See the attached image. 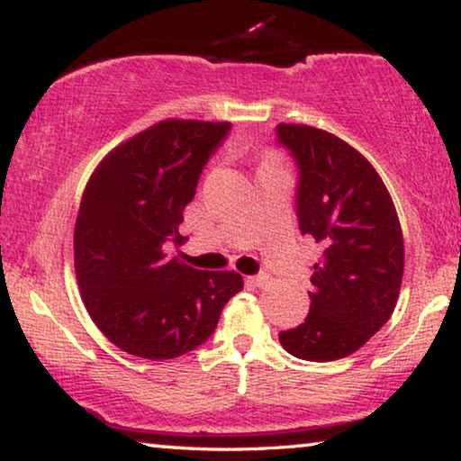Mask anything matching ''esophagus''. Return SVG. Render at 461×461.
Wrapping results in <instances>:
<instances>
[{
    "label": "esophagus",
    "mask_w": 461,
    "mask_h": 461,
    "mask_svg": "<svg viewBox=\"0 0 461 461\" xmlns=\"http://www.w3.org/2000/svg\"><path fill=\"white\" fill-rule=\"evenodd\" d=\"M251 283H254L256 287H268L270 283H273V279H270L268 275H256V276H251L249 279Z\"/></svg>",
    "instance_id": "obj_1"
}]
</instances>
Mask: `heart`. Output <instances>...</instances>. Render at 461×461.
<instances>
[{
  "mask_svg": "<svg viewBox=\"0 0 461 461\" xmlns=\"http://www.w3.org/2000/svg\"><path fill=\"white\" fill-rule=\"evenodd\" d=\"M267 163H275V161H273V159H270V161H267Z\"/></svg>",
  "mask_w": 461,
  "mask_h": 461,
  "instance_id": "heart-1",
  "label": "heart"
}]
</instances>
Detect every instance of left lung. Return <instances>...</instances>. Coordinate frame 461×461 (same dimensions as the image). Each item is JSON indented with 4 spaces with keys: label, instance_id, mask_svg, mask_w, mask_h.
Segmentation results:
<instances>
[{
    "label": "left lung",
    "instance_id": "1",
    "mask_svg": "<svg viewBox=\"0 0 461 461\" xmlns=\"http://www.w3.org/2000/svg\"><path fill=\"white\" fill-rule=\"evenodd\" d=\"M276 134L300 167V230L321 249L308 317L279 342L304 361H336L394 311L405 268L401 222L380 174L342 138L302 123H279Z\"/></svg>",
    "mask_w": 461,
    "mask_h": 461
}]
</instances>
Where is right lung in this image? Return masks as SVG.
I'll list each match as a JSON object with an SVG mask.
<instances>
[{
	"label": "right lung",
	"instance_id": "1",
	"mask_svg": "<svg viewBox=\"0 0 461 461\" xmlns=\"http://www.w3.org/2000/svg\"><path fill=\"white\" fill-rule=\"evenodd\" d=\"M229 122L166 119L111 150L87 180L75 222V275L86 311L128 355L166 361L197 348L243 289L235 270L169 256L201 169Z\"/></svg>",
	"mask_w": 461,
	"mask_h": 461
}]
</instances>
